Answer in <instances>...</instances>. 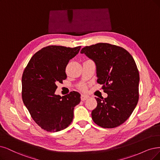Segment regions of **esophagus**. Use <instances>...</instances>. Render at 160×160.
Masks as SVG:
<instances>
[{"label": "esophagus", "mask_w": 160, "mask_h": 160, "mask_svg": "<svg viewBox=\"0 0 160 160\" xmlns=\"http://www.w3.org/2000/svg\"><path fill=\"white\" fill-rule=\"evenodd\" d=\"M88 98V96L86 95H84V94H82L81 95V100L82 101H85Z\"/></svg>", "instance_id": "esophagus-1"}]
</instances>
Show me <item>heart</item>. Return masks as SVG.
I'll return each instance as SVG.
<instances>
[{
	"label": "heart",
	"mask_w": 160,
	"mask_h": 160,
	"mask_svg": "<svg viewBox=\"0 0 160 160\" xmlns=\"http://www.w3.org/2000/svg\"><path fill=\"white\" fill-rule=\"evenodd\" d=\"M79 88L82 91H86V89H87V87H86V86L85 84H82V85H80L79 86Z\"/></svg>",
	"instance_id": "obj_1"
}]
</instances>
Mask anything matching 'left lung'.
Returning <instances> with one entry per match:
<instances>
[{"mask_svg":"<svg viewBox=\"0 0 160 160\" xmlns=\"http://www.w3.org/2000/svg\"><path fill=\"white\" fill-rule=\"evenodd\" d=\"M80 52L96 62L97 82L108 95L96 98L93 122L105 128L120 126L131 115L139 99L140 76L133 57L122 47L107 43L86 46Z\"/></svg>","mask_w":160,"mask_h":160,"instance_id":"obj_1","label":"left lung"}]
</instances>
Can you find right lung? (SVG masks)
I'll return each instance as SVG.
<instances>
[{
  "mask_svg": "<svg viewBox=\"0 0 160 160\" xmlns=\"http://www.w3.org/2000/svg\"><path fill=\"white\" fill-rule=\"evenodd\" d=\"M80 47H43L35 53L23 70V102L33 121L47 132H58L68 127L73 120L74 107L80 102V94L77 92L62 97L55 95L57 83H62L67 77V65Z\"/></svg>",
  "mask_w": 160,
  "mask_h": 160,
  "instance_id": "add662e5",
  "label": "right lung"
}]
</instances>
